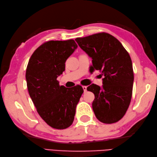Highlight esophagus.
I'll use <instances>...</instances> for the list:
<instances>
[{"label":"esophagus","instance_id":"34e87169","mask_svg":"<svg viewBox=\"0 0 157 157\" xmlns=\"http://www.w3.org/2000/svg\"><path fill=\"white\" fill-rule=\"evenodd\" d=\"M82 88H83V90H84V92H86L87 91V86H82Z\"/></svg>","mask_w":157,"mask_h":157}]
</instances>
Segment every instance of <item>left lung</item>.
Instances as JSON below:
<instances>
[{"mask_svg":"<svg viewBox=\"0 0 157 157\" xmlns=\"http://www.w3.org/2000/svg\"><path fill=\"white\" fill-rule=\"evenodd\" d=\"M75 40L92 59V71L99 70L105 77L101 87L92 84L87 88L95 96V115L105 124L118 122L125 115L132 95L134 77L129 54L119 40L106 33Z\"/></svg>","mask_w":157,"mask_h":157,"instance_id":"1","label":"left lung"}]
</instances>
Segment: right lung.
Listing matches in <instances>:
<instances>
[{"label":"right lung","mask_w":157,"mask_h":157,"mask_svg":"<svg viewBox=\"0 0 157 157\" xmlns=\"http://www.w3.org/2000/svg\"><path fill=\"white\" fill-rule=\"evenodd\" d=\"M77 47L73 39L46 42L33 52L27 67L29 96L40 117L56 129H65L73 124L76 107L84 92L80 85L67 89L57 80L65 71L66 60Z\"/></svg>","instance_id":"right-lung-1"}]
</instances>
